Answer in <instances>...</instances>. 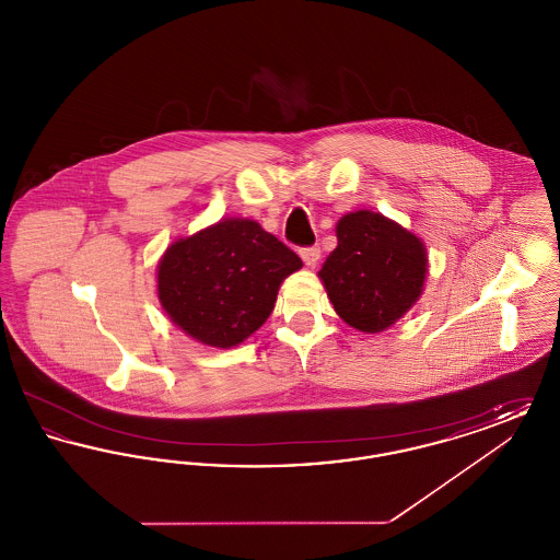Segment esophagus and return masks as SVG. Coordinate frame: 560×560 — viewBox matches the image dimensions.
<instances>
[{
  "label": "esophagus",
  "mask_w": 560,
  "mask_h": 560,
  "mask_svg": "<svg viewBox=\"0 0 560 560\" xmlns=\"http://www.w3.org/2000/svg\"><path fill=\"white\" fill-rule=\"evenodd\" d=\"M300 256H302V260H304V265H306V267H315V265L319 262L320 249L317 245H313V247H304V249H300Z\"/></svg>",
  "instance_id": "34e87169"
}]
</instances>
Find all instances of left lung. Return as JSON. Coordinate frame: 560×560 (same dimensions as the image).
I'll return each mask as SVG.
<instances>
[{
	"label": "left lung",
	"mask_w": 560,
	"mask_h": 560,
	"mask_svg": "<svg viewBox=\"0 0 560 560\" xmlns=\"http://www.w3.org/2000/svg\"><path fill=\"white\" fill-rule=\"evenodd\" d=\"M338 245L319 270L334 311L350 327L380 334L422 298L428 275L424 241L382 213H345Z\"/></svg>",
	"instance_id": "8db88e82"
}]
</instances>
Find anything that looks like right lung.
Listing matches in <instances>:
<instances>
[{
	"instance_id": "obj_1",
	"label": "right lung",
	"mask_w": 560,
	"mask_h": 560,
	"mask_svg": "<svg viewBox=\"0 0 560 560\" xmlns=\"http://www.w3.org/2000/svg\"><path fill=\"white\" fill-rule=\"evenodd\" d=\"M302 260L256 220L222 218L172 241L158 265L170 320L203 347L233 348L270 317L281 283Z\"/></svg>"
}]
</instances>
